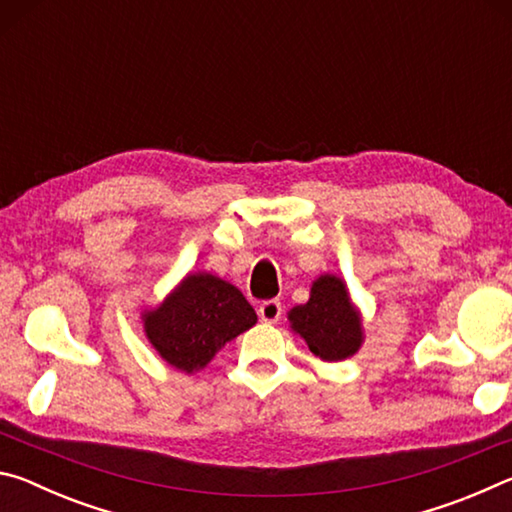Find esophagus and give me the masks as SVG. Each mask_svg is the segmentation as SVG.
<instances>
[{
    "label": "esophagus",
    "mask_w": 512,
    "mask_h": 512,
    "mask_svg": "<svg viewBox=\"0 0 512 512\" xmlns=\"http://www.w3.org/2000/svg\"><path fill=\"white\" fill-rule=\"evenodd\" d=\"M257 314H259V318H262L264 323H268V325L277 323V320H280V316H282L280 300H264L262 305H259Z\"/></svg>",
    "instance_id": "esophagus-1"
}]
</instances>
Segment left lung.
<instances>
[{"label":"left lung","mask_w":512,"mask_h":512,"mask_svg":"<svg viewBox=\"0 0 512 512\" xmlns=\"http://www.w3.org/2000/svg\"><path fill=\"white\" fill-rule=\"evenodd\" d=\"M289 320L293 332L323 361L348 359L363 341L359 311L352 307L348 289L336 275H320L309 300L293 307Z\"/></svg>","instance_id":"1"}]
</instances>
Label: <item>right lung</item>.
<instances>
[{
    "instance_id": "right-lung-1",
    "label": "right lung",
    "mask_w": 512,
    "mask_h": 512,
    "mask_svg": "<svg viewBox=\"0 0 512 512\" xmlns=\"http://www.w3.org/2000/svg\"><path fill=\"white\" fill-rule=\"evenodd\" d=\"M257 323L237 287L210 273L187 275L158 309L144 314V332L169 366L194 372L225 343Z\"/></svg>"
}]
</instances>
